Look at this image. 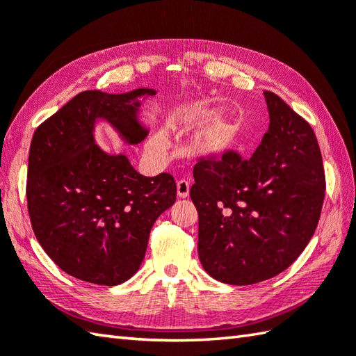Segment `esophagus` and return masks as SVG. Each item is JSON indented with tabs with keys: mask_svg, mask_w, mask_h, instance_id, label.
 Wrapping results in <instances>:
<instances>
[{
	"mask_svg": "<svg viewBox=\"0 0 356 356\" xmlns=\"http://www.w3.org/2000/svg\"><path fill=\"white\" fill-rule=\"evenodd\" d=\"M177 195H179V197H182V199H185V197H188V195H190V182H188V180H185V179L179 180V182H177Z\"/></svg>",
	"mask_w": 356,
	"mask_h": 356,
	"instance_id": "1",
	"label": "esophagus"
}]
</instances>
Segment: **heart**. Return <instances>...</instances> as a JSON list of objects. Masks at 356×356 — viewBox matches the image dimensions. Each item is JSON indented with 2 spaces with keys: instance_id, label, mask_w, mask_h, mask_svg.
Listing matches in <instances>:
<instances>
[{
  "instance_id": "obj_1",
  "label": "heart",
  "mask_w": 356,
  "mask_h": 356,
  "mask_svg": "<svg viewBox=\"0 0 356 356\" xmlns=\"http://www.w3.org/2000/svg\"><path fill=\"white\" fill-rule=\"evenodd\" d=\"M211 111L193 110V111L184 113L182 120L185 124L193 125V124L200 122L203 119H207ZM229 136H231L229 120L223 116H217L211 120L207 127H203V130L199 134V143L205 151H218L228 143ZM166 147H168V134H166L163 130L157 131L154 134V138L149 142V148L156 151V153H161V151L166 149Z\"/></svg>"
}]
</instances>
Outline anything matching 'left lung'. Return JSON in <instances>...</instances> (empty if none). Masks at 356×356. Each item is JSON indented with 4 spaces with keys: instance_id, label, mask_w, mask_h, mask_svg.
<instances>
[{
    "instance_id": "1",
    "label": "left lung",
    "mask_w": 356,
    "mask_h": 356,
    "mask_svg": "<svg viewBox=\"0 0 356 356\" xmlns=\"http://www.w3.org/2000/svg\"><path fill=\"white\" fill-rule=\"evenodd\" d=\"M263 95L269 128L255 153L200 159L190 191L202 266L236 286L275 277L298 259L318 225L326 190L312 127L275 93Z\"/></svg>"
}]
</instances>
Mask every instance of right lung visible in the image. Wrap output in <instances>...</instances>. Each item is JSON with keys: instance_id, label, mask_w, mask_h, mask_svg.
I'll list each match as a JSON object with an SVG mask.
<instances>
[{"instance_id": "add662e5", "label": "right lung", "mask_w": 356, "mask_h": 356, "mask_svg": "<svg viewBox=\"0 0 356 356\" xmlns=\"http://www.w3.org/2000/svg\"><path fill=\"white\" fill-rule=\"evenodd\" d=\"M153 88L110 95L87 90L36 128L29 151L27 207L40 245L67 274L116 286L145 257L157 217L176 202L168 172L145 177L125 154H108L95 140L97 120L128 145L147 138L140 99Z\"/></svg>"}]
</instances>
